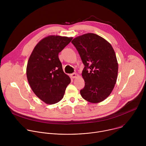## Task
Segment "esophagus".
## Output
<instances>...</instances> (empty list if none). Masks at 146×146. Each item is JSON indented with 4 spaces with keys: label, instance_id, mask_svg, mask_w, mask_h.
<instances>
[{
    "label": "esophagus",
    "instance_id": "esophagus-1",
    "mask_svg": "<svg viewBox=\"0 0 146 146\" xmlns=\"http://www.w3.org/2000/svg\"><path fill=\"white\" fill-rule=\"evenodd\" d=\"M76 73H72V74H70V77H72V78H76Z\"/></svg>",
    "mask_w": 146,
    "mask_h": 146
}]
</instances>
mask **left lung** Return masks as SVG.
I'll use <instances>...</instances> for the list:
<instances>
[{
    "mask_svg": "<svg viewBox=\"0 0 146 146\" xmlns=\"http://www.w3.org/2000/svg\"><path fill=\"white\" fill-rule=\"evenodd\" d=\"M72 43L85 65L82 72L85 87L80 91L81 96L92 103L103 101L113 90L118 76V64L112 46L92 33L77 36Z\"/></svg>",
    "mask_w": 146,
    "mask_h": 146,
    "instance_id": "8db88e82",
    "label": "left lung"
}]
</instances>
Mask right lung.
Returning <instances> with one entry per match:
<instances>
[{"label":"right lung","instance_id":"obj_1","mask_svg":"<svg viewBox=\"0 0 146 146\" xmlns=\"http://www.w3.org/2000/svg\"><path fill=\"white\" fill-rule=\"evenodd\" d=\"M72 37L48 36L35 47L27 64V77L34 94L46 104L52 105L63 98L70 78L65 74L58 54Z\"/></svg>","mask_w":146,"mask_h":146}]
</instances>
